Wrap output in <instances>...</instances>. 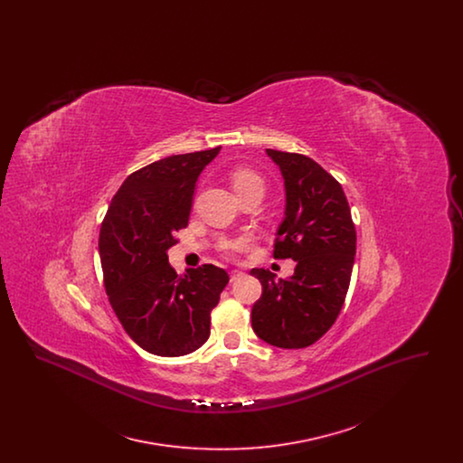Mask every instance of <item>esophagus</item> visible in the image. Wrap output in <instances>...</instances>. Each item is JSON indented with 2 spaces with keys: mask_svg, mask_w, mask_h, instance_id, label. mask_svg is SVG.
Listing matches in <instances>:
<instances>
[{
  "mask_svg": "<svg viewBox=\"0 0 463 463\" xmlns=\"http://www.w3.org/2000/svg\"><path fill=\"white\" fill-rule=\"evenodd\" d=\"M242 272L241 270H231V281L234 283L236 279H240L241 278Z\"/></svg>",
  "mask_w": 463,
  "mask_h": 463,
  "instance_id": "obj_1",
  "label": "esophagus"
}]
</instances>
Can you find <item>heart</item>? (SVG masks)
<instances>
[{"instance_id":"obj_1","label":"heart","mask_w":463,"mask_h":463,"mask_svg":"<svg viewBox=\"0 0 463 463\" xmlns=\"http://www.w3.org/2000/svg\"><path fill=\"white\" fill-rule=\"evenodd\" d=\"M231 184H232V189L238 196H241L248 191H253V189H259V191H264V180L259 174H255L253 170H248V168H238L232 172L231 175ZM244 246V241H232L227 244L229 250H241Z\"/></svg>"}]
</instances>
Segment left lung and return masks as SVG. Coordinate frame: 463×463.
<instances>
[{
    "instance_id": "1",
    "label": "left lung",
    "mask_w": 463,
    "mask_h": 463,
    "mask_svg": "<svg viewBox=\"0 0 463 463\" xmlns=\"http://www.w3.org/2000/svg\"><path fill=\"white\" fill-rule=\"evenodd\" d=\"M285 180V219L276 232L274 257L295 260L288 279L265 269L250 274L262 283L251 308V328L267 344L304 349L338 317L353 274L355 227L342 185L314 159L265 149Z\"/></svg>"
}]
</instances>
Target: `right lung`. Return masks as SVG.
<instances>
[{"label": "right lung", "instance_id": "1", "mask_svg": "<svg viewBox=\"0 0 463 463\" xmlns=\"http://www.w3.org/2000/svg\"><path fill=\"white\" fill-rule=\"evenodd\" d=\"M221 147L155 161L128 176L100 227L99 253L110 306L144 351L176 357L210 336V314L229 283L212 264L178 276L168 264L175 234L187 227L201 172Z\"/></svg>", "mask_w": 463, "mask_h": 463}]
</instances>
